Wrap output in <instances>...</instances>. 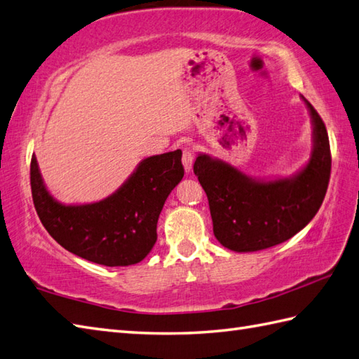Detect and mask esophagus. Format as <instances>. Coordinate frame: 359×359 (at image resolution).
Instances as JSON below:
<instances>
[{
    "label": "esophagus",
    "instance_id": "1",
    "mask_svg": "<svg viewBox=\"0 0 359 359\" xmlns=\"http://www.w3.org/2000/svg\"><path fill=\"white\" fill-rule=\"evenodd\" d=\"M182 163H183V168H185L187 172H189L191 170H193V163H194V151H193V148L187 147L185 149H183Z\"/></svg>",
    "mask_w": 359,
    "mask_h": 359
}]
</instances>
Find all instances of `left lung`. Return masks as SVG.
Returning a JSON list of instances; mask_svg holds the SVG:
<instances>
[{"mask_svg": "<svg viewBox=\"0 0 359 359\" xmlns=\"http://www.w3.org/2000/svg\"><path fill=\"white\" fill-rule=\"evenodd\" d=\"M312 121L309 161L289 177L257 179L210 154H198L194 174L210 202L214 236L236 252H255L294 237L326 196L330 145L326 125L304 96Z\"/></svg>", "mask_w": 359, "mask_h": 359, "instance_id": "8db88e82", "label": "left lung"}]
</instances>
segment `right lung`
<instances>
[{
    "label": "right lung",
    "mask_w": 359,
    "mask_h": 359,
    "mask_svg": "<svg viewBox=\"0 0 359 359\" xmlns=\"http://www.w3.org/2000/svg\"><path fill=\"white\" fill-rule=\"evenodd\" d=\"M183 172L180 149L149 156L111 196L93 203L64 205L48 193L33 154L32 197L41 223L67 251L110 268L130 266L153 249L163 203Z\"/></svg>",
    "instance_id": "add662e5"
}]
</instances>
